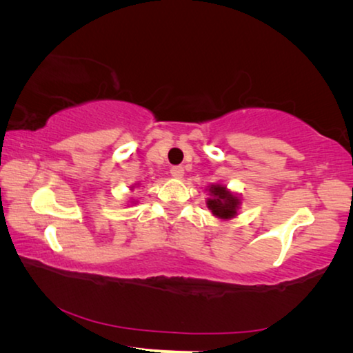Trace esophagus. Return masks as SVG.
Segmentation results:
<instances>
[{"label":"esophagus","instance_id":"1","mask_svg":"<svg viewBox=\"0 0 353 353\" xmlns=\"http://www.w3.org/2000/svg\"><path fill=\"white\" fill-rule=\"evenodd\" d=\"M170 171H171V176L176 177V179H181L183 176V168H182V166H172Z\"/></svg>","mask_w":353,"mask_h":353}]
</instances>
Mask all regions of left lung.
Returning a JSON list of instances; mask_svg holds the SVG:
<instances>
[{
  "label": "left lung",
  "mask_w": 353,
  "mask_h": 353,
  "mask_svg": "<svg viewBox=\"0 0 353 353\" xmlns=\"http://www.w3.org/2000/svg\"><path fill=\"white\" fill-rule=\"evenodd\" d=\"M208 191L212 194V198L207 199L208 210H212V213L216 214L218 218H234L236 214V208L240 205L236 196L229 193L225 187H221V185H212Z\"/></svg>",
  "instance_id": "1"
}]
</instances>
